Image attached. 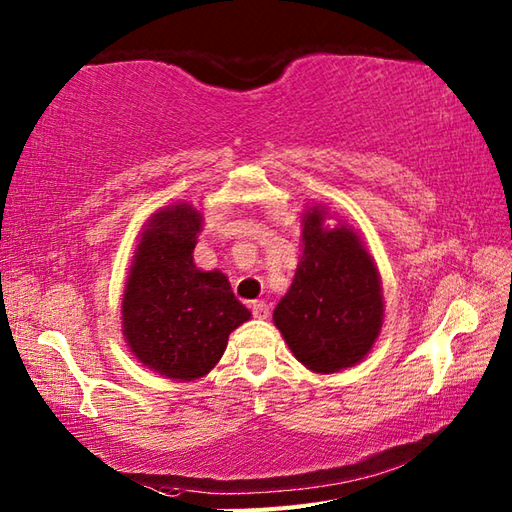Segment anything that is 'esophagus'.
Here are the masks:
<instances>
[{
	"mask_svg": "<svg viewBox=\"0 0 512 512\" xmlns=\"http://www.w3.org/2000/svg\"><path fill=\"white\" fill-rule=\"evenodd\" d=\"M251 312H253L255 318H268L270 307H268L266 301H253L251 303Z\"/></svg>",
	"mask_w": 512,
	"mask_h": 512,
	"instance_id": "obj_1",
	"label": "esophagus"
}]
</instances>
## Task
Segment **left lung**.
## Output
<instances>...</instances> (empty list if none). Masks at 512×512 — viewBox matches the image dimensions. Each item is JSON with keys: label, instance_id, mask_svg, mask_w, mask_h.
Here are the masks:
<instances>
[{"label": "left lung", "instance_id": "left-lung-1", "mask_svg": "<svg viewBox=\"0 0 512 512\" xmlns=\"http://www.w3.org/2000/svg\"><path fill=\"white\" fill-rule=\"evenodd\" d=\"M303 246L272 318L296 360L336 373L371 351L384 318L382 285L360 237L347 227L323 229V211L305 216Z\"/></svg>", "mask_w": 512, "mask_h": 512}]
</instances>
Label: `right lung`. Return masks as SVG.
<instances>
[{
    "label": "right lung",
    "mask_w": 512,
    "mask_h": 512,
    "mask_svg": "<svg viewBox=\"0 0 512 512\" xmlns=\"http://www.w3.org/2000/svg\"><path fill=\"white\" fill-rule=\"evenodd\" d=\"M200 213L174 205L154 213L126 279L122 320L128 347L144 366L172 379L207 375L229 334L251 318L222 272L194 266Z\"/></svg>",
    "instance_id": "right-lung-1"
}]
</instances>
